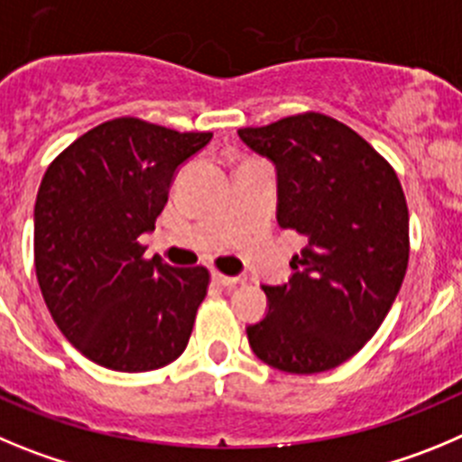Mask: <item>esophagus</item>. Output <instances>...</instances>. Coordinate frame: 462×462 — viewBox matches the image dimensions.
I'll return each instance as SVG.
<instances>
[{"instance_id":"1","label":"esophagus","mask_w":462,"mask_h":462,"mask_svg":"<svg viewBox=\"0 0 462 462\" xmlns=\"http://www.w3.org/2000/svg\"><path fill=\"white\" fill-rule=\"evenodd\" d=\"M211 278H214L216 285H221V288H235V285L244 282V278L241 276H226V273H218V272L211 273Z\"/></svg>"}]
</instances>
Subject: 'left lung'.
<instances>
[{
	"label": "left lung",
	"mask_w": 462,
	"mask_h": 462,
	"mask_svg": "<svg viewBox=\"0 0 462 462\" xmlns=\"http://www.w3.org/2000/svg\"><path fill=\"white\" fill-rule=\"evenodd\" d=\"M236 133L276 168L278 226L309 239L288 282L262 285L269 310L246 327L248 343L278 371H329L373 338L402 285L401 181L361 135L318 112Z\"/></svg>",
	"instance_id": "1"
}]
</instances>
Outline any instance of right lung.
Returning <instances> with one entry per match:
<instances>
[{"label": "right lung", "instance_id": "obj_1", "mask_svg": "<svg viewBox=\"0 0 462 462\" xmlns=\"http://www.w3.org/2000/svg\"><path fill=\"white\" fill-rule=\"evenodd\" d=\"M209 140L122 117L87 131L45 170L36 278L61 334L103 368L156 371L189 345L209 272L144 260L138 239L153 230L181 165Z\"/></svg>", "mask_w": 462, "mask_h": 462}]
</instances>
